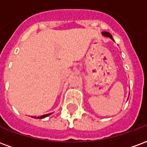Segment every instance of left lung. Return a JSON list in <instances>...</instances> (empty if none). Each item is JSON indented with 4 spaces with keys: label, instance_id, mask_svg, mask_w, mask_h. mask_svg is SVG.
<instances>
[{
    "label": "left lung",
    "instance_id": "8db88e82",
    "mask_svg": "<svg viewBox=\"0 0 147 147\" xmlns=\"http://www.w3.org/2000/svg\"><path fill=\"white\" fill-rule=\"evenodd\" d=\"M102 34L103 35V36L105 37H109V38H110L113 41H114L113 40V36H112V34H111L110 33H109V32H107V31H103V32H102Z\"/></svg>",
    "mask_w": 147,
    "mask_h": 147
}]
</instances>
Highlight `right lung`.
Returning a JSON list of instances; mask_svg holds the SVG:
<instances>
[{
  "mask_svg": "<svg viewBox=\"0 0 147 147\" xmlns=\"http://www.w3.org/2000/svg\"><path fill=\"white\" fill-rule=\"evenodd\" d=\"M52 113H49L46 114V115H43V116H41V117H34V118H36V119H43V118H45V117H47L49 115H51Z\"/></svg>",
  "mask_w": 147,
  "mask_h": 147,
  "instance_id": "right-lung-1",
  "label": "right lung"
}]
</instances>
